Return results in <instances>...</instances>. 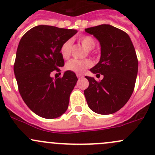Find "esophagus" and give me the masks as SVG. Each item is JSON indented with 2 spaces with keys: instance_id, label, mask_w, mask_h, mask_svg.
I'll return each mask as SVG.
<instances>
[{
  "instance_id": "obj_1",
  "label": "esophagus",
  "mask_w": 155,
  "mask_h": 155,
  "mask_svg": "<svg viewBox=\"0 0 155 155\" xmlns=\"http://www.w3.org/2000/svg\"><path fill=\"white\" fill-rule=\"evenodd\" d=\"M76 76H77L78 79H82V78H84V75L81 74H76Z\"/></svg>"
}]
</instances>
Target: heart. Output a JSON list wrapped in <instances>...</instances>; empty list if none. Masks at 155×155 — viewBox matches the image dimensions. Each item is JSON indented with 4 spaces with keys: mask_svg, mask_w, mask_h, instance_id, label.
<instances>
[{
    "mask_svg": "<svg viewBox=\"0 0 155 155\" xmlns=\"http://www.w3.org/2000/svg\"><path fill=\"white\" fill-rule=\"evenodd\" d=\"M79 42L82 45L87 52L91 53V51L93 50L96 46V41L91 36H83L79 38ZM73 48V43L71 40H67L64 42L61 45L59 52L63 59H68L71 55ZM93 65V62L91 59H85L82 60L78 59H71L65 64L66 71H71L75 74H81L87 69L90 68Z\"/></svg>",
    "mask_w": 155,
    "mask_h": 155,
    "instance_id": "b5f03b06",
    "label": "heart"
}]
</instances>
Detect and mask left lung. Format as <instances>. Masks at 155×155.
Returning a JSON list of instances; mask_svg holds the SVG:
<instances>
[{
  "label": "left lung",
  "instance_id": "left-lung-1",
  "mask_svg": "<svg viewBox=\"0 0 155 155\" xmlns=\"http://www.w3.org/2000/svg\"><path fill=\"white\" fill-rule=\"evenodd\" d=\"M85 31L101 44L100 61L91 71L104 76L100 81L85 76L89 81L84 91L87 102L95 113L113 114L124 106L133 93L138 68L135 48L125 31L110 25L91 27Z\"/></svg>",
  "mask_w": 155,
  "mask_h": 155
}]
</instances>
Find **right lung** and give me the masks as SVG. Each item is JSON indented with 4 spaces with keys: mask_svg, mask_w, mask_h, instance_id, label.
<instances>
[{
    "mask_svg": "<svg viewBox=\"0 0 155 155\" xmlns=\"http://www.w3.org/2000/svg\"><path fill=\"white\" fill-rule=\"evenodd\" d=\"M77 33L75 29L40 25L28 30L18 45L14 72L18 91L28 108L44 118H58L68 107L71 93L78 79L71 71L54 79L64 59L59 49Z\"/></svg>",
    "mask_w": 155,
    "mask_h": 155,
    "instance_id": "right-lung-1",
    "label": "right lung"
}]
</instances>
